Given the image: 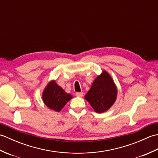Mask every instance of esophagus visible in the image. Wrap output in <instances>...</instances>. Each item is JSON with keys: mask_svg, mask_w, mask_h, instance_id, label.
I'll return each instance as SVG.
<instances>
[{"mask_svg": "<svg viewBox=\"0 0 158 158\" xmlns=\"http://www.w3.org/2000/svg\"><path fill=\"white\" fill-rule=\"evenodd\" d=\"M75 95H76V96H77V97H83V92H77Z\"/></svg>", "mask_w": 158, "mask_h": 158, "instance_id": "1", "label": "esophagus"}]
</instances>
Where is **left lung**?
Returning <instances> with one entry per match:
<instances>
[{"label":"left lung","instance_id":"obj_1","mask_svg":"<svg viewBox=\"0 0 158 158\" xmlns=\"http://www.w3.org/2000/svg\"><path fill=\"white\" fill-rule=\"evenodd\" d=\"M117 96V88L111 76L106 70L96 77L85 99L98 113L108 110L115 103Z\"/></svg>","mask_w":158,"mask_h":158}]
</instances>
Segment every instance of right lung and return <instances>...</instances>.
Listing matches in <instances>:
<instances>
[{"instance_id": "right-lung-1", "label": "right lung", "mask_w": 158, "mask_h": 158, "mask_svg": "<svg viewBox=\"0 0 158 158\" xmlns=\"http://www.w3.org/2000/svg\"><path fill=\"white\" fill-rule=\"evenodd\" d=\"M73 96L66 93L57 84L55 80H52L46 85L42 94V99L45 105L56 112H60Z\"/></svg>"}]
</instances>
